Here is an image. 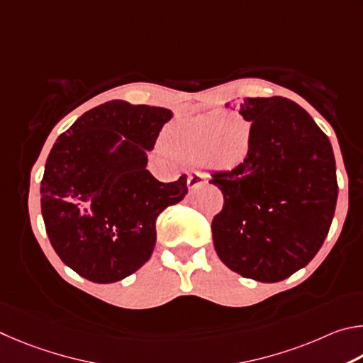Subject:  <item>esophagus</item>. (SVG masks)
<instances>
[{"label":"esophagus","mask_w":363,"mask_h":363,"mask_svg":"<svg viewBox=\"0 0 363 363\" xmlns=\"http://www.w3.org/2000/svg\"><path fill=\"white\" fill-rule=\"evenodd\" d=\"M206 182V177L202 174H189L188 175V188L189 189H194L198 188L201 183Z\"/></svg>","instance_id":"34e87169"}]
</instances>
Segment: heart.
Masks as SVG:
<instances>
[{
	"mask_svg": "<svg viewBox=\"0 0 363 363\" xmlns=\"http://www.w3.org/2000/svg\"><path fill=\"white\" fill-rule=\"evenodd\" d=\"M250 142V125L244 121H234L225 127L220 114H208L183 127L174 138V146L186 157L206 155L207 162L213 167L233 169L244 162Z\"/></svg>",
	"mask_w": 363,
	"mask_h": 363,
	"instance_id": "b5f03b06",
	"label": "heart"
}]
</instances>
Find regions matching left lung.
<instances>
[{
    "instance_id": "obj_1",
    "label": "left lung",
    "mask_w": 363,
    "mask_h": 363,
    "mask_svg": "<svg viewBox=\"0 0 363 363\" xmlns=\"http://www.w3.org/2000/svg\"><path fill=\"white\" fill-rule=\"evenodd\" d=\"M239 114L252 123L250 150L242 164L211 175L225 199L212 220L213 244L231 271L272 284L304 268L327 238L338 199L335 156L289 99L247 97Z\"/></svg>"
}]
</instances>
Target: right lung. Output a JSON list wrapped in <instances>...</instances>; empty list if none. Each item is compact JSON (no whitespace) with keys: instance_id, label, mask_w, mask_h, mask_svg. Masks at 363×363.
<instances>
[{"instance_id":"1","label":"right lung","mask_w":363,"mask_h":363,"mask_svg":"<svg viewBox=\"0 0 363 363\" xmlns=\"http://www.w3.org/2000/svg\"><path fill=\"white\" fill-rule=\"evenodd\" d=\"M167 108L105 101L86 111L50 150L41 180L48 238L68 268L95 284L148 262L156 220L188 194L186 175L162 183L146 170Z\"/></svg>"}]
</instances>
